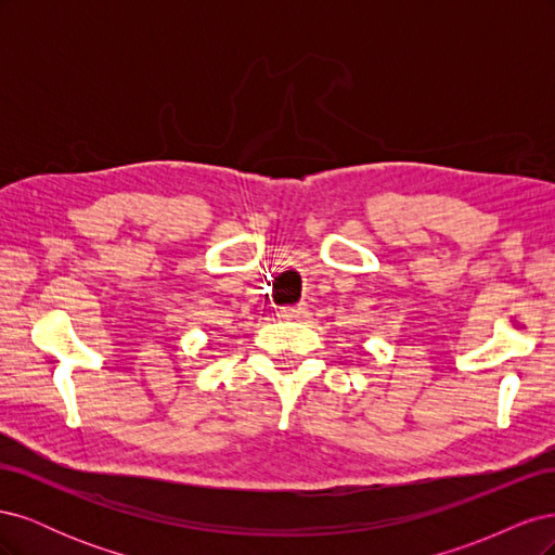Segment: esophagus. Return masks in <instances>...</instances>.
Instances as JSON below:
<instances>
[{
    "mask_svg": "<svg viewBox=\"0 0 555 555\" xmlns=\"http://www.w3.org/2000/svg\"><path fill=\"white\" fill-rule=\"evenodd\" d=\"M306 306L298 304V306H287V308H280V317L282 319H304L306 317Z\"/></svg>",
    "mask_w": 555,
    "mask_h": 555,
    "instance_id": "34e87169",
    "label": "esophagus"
}]
</instances>
